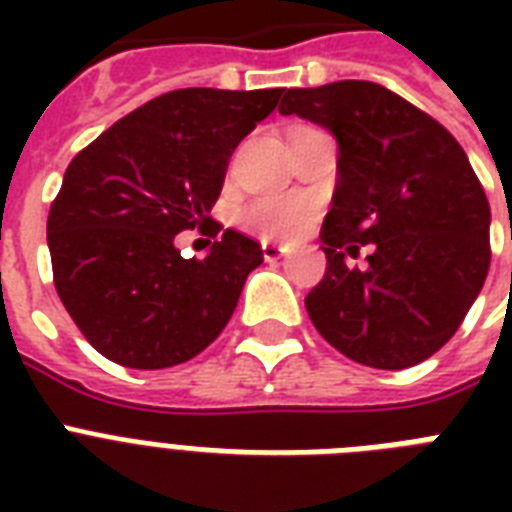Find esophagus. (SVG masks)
Listing matches in <instances>:
<instances>
[{
    "label": "esophagus",
    "mask_w": 512,
    "mask_h": 512,
    "mask_svg": "<svg viewBox=\"0 0 512 512\" xmlns=\"http://www.w3.org/2000/svg\"><path fill=\"white\" fill-rule=\"evenodd\" d=\"M284 255H287V249L279 247V244H271V241H263V257L268 263H273V260H279Z\"/></svg>",
    "instance_id": "34e87169"
}]
</instances>
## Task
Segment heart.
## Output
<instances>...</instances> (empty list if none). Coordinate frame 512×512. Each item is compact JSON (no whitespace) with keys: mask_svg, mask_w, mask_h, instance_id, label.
Segmentation results:
<instances>
[{"mask_svg":"<svg viewBox=\"0 0 512 512\" xmlns=\"http://www.w3.org/2000/svg\"><path fill=\"white\" fill-rule=\"evenodd\" d=\"M311 217L313 201L295 193H284V196H263L249 201L247 207H241L239 223L260 239L284 241L300 236L311 223Z\"/></svg>","mask_w":512,"mask_h":512,"instance_id":"1","label":"heart"}]
</instances>
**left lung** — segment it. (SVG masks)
<instances>
[{
    "mask_svg": "<svg viewBox=\"0 0 512 512\" xmlns=\"http://www.w3.org/2000/svg\"><path fill=\"white\" fill-rule=\"evenodd\" d=\"M279 111L340 146L327 271L305 297L313 327L358 364H420L460 329L492 263V212L468 156L444 124L364 79L287 90ZM361 246L370 265L350 269L344 255Z\"/></svg>",
    "mask_w": 512,
    "mask_h": 512,
    "instance_id": "1",
    "label": "left lung"
}]
</instances>
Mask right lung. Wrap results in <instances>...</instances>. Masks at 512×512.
Wrapping results in <instances>:
<instances>
[{
  "label": "right lung",
  "instance_id": "right-lung-1",
  "mask_svg": "<svg viewBox=\"0 0 512 512\" xmlns=\"http://www.w3.org/2000/svg\"><path fill=\"white\" fill-rule=\"evenodd\" d=\"M276 90L164 92L71 159L47 217L52 281L87 342L130 369L199 356L236 311L263 249L209 217L241 140L271 114ZM218 241L185 261L174 236Z\"/></svg>",
  "mask_w": 512,
  "mask_h": 512
}]
</instances>
